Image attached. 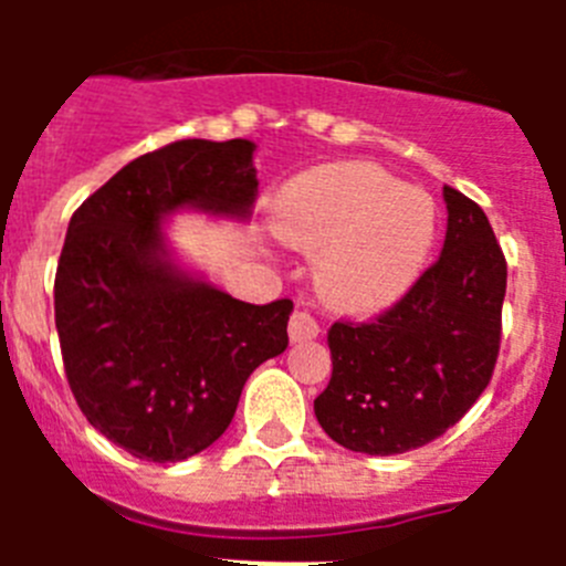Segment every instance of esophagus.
I'll return each instance as SVG.
<instances>
[{"label": "esophagus", "instance_id": "esophagus-1", "mask_svg": "<svg viewBox=\"0 0 566 566\" xmlns=\"http://www.w3.org/2000/svg\"><path fill=\"white\" fill-rule=\"evenodd\" d=\"M319 334L317 319L312 317L308 312H294L292 319H289V339L292 343H308Z\"/></svg>", "mask_w": 566, "mask_h": 566}]
</instances>
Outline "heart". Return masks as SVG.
<instances>
[{"mask_svg": "<svg viewBox=\"0 0 566 566\" xmlns=\"http://www.w3.org/2000/svg\"><path fill=\"white\" fill-rule=\"evenodd\" d=\"M289 247L319 252V294L345 312H377L411 289L431 252L437 212L419 189L374 164H326L300 175L274 207Z\"/></svg>", "mask_w": 566, "mask_h": 566, "instance_id": "b5f03b06", "label": "heart"}]
</instances>
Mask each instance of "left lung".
Here are the masks:
<instances>
[{
	"mask_svg": "<svg viewBox=\"0 0 566 566\" xmlns=\"http://www.w3.org/2000/svg\"><path fill=\"white\" fill-rule=\"evenodd\" d=\"M442 195L448 232L437 263L379 317L328 328L332 379L314 413L348 451L391 457L433 442L496 368L507 263L482 207L453 187Z\"/></svg>",
	"mask_w": 566,
	"mask_h": 566,
	"instance_id": "8db88e82",
	"label": "left lung"
}]
</instances>
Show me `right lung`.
Returning <instances> with one entry per match:
<instances>
[{"label":"right lung","mask_w":566,"mask_h":566,"mask_svg":"<svg viewBox=\"0 0 566 566\" xmlns=\"http://www.w3.org/2000/svg\"><path fill=\"white\" fill-rule=\"evenodd\" d=\"M254 144L187 138L142 155L73 212L56 269V332L87 422L147 462H181L229 428L260 363L289 345L292 300L252 306L172 260L178 209L247 221Z\"/></svg>","instance_id":"right-lung-1"}]
</instances>
